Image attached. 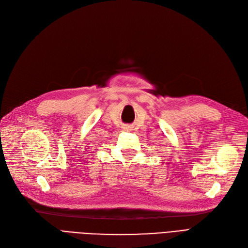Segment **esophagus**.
I'll use <instances>...</instances> for the list:
<instances>
[{
	"label": "esophagus",
	"mask_w": 248,
	"mask_h": 248,
	"mask_svg": "<svg viewBox=\"0 0 248 248\" xmlns=\"http://www.w3.org/2000/svg\"><path fill=\"white\" fill-rule=\"evenodd\" d=\"M124 131H128L129 132V129H132V126L129 125V124H126V125L124 126Z\"/></svg>",
	"instance_id": "esophagus-1"
}]
</instances>
